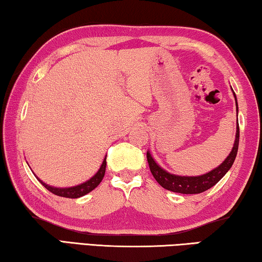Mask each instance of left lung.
Here are the masks:
<instances>
[{
	"label": "left lung",
	"mask_w": 262,
	"mask_h": 262,
	"mask_svg": "<svg viewBox=\"0 0 262 262\" xmlns=\"http://www.w3.org/2000/svg\"><path fill=\"white\" fill-rule=\"evenodd\" d=\"M234 99H236V106H237V114H238V105H237V98L234 95ZM238 117V115H237ZM238 144H239V125L237 120V132H236V139H234L233 148L229 156L224 159V162L217 166L214 170L208 172L206 174L199 176V177H181L176 176L172 173H168L164 168H162L158 164L154 161L149 151H147V159L149 163L150 171L154 176V178L157 180V183L167 190L174 193L180 194H199L205 192V190L211 188L212 186L216 185L219 181L223 178L225 173L231 168L232 164L236 159L237 151H238Z\"/></svg>",
	"instance_id": "8db88e82"
}]
</instances>
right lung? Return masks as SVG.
I'll return each mask as SVG.
<instances>
[{"label":"right lung","instance_id":"1","mask_svg":"<svg viewBox=\"0 0 262 262\" xmlns=\"http://www.w3.org/2000/svg\"><path fill=\"white\" fill-rule=\"evenodd\" d=\"M105 170H106V157L104 158L103 164H101L100 168L98 172L92 177L91 179H89L85 183H83L81 185L74 186V187H68V188H59V187H53V186H50L43 183L39 178H37L40 184L43 186V187L47 188L50 192L53 194L59 195V196H63V198H69V199H77L81 198L83 195H85L88 193H90L91 190H94L97 186L100 184V181L103 180L104 176H105Z\"/></svg>","mask_w":262,"mask_h":262}]
</instances>
